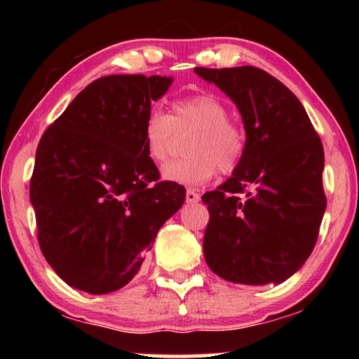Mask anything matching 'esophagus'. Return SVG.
I'll list each match as a JSON object with an SVG mask.
<instances>
[{
	"instance_id": "34e87169",
	"label": "esophagus",
	"mask_w": 359,
	"mask_h": 359,
	"mask_svg": "<svg viewBox=\"0 0 359 359\" xmlns=\"http://www.w3.org/2000/svg\"><path fill=\"white\" fill-rule=\"evenodd\" d=\"M185 199H187L188 204H196L199 199H201V196H199V193H196L194 190H187Z\"/></svg>"
}]
</instances>
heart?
Returning <instances> with one entry per match:
<instances>
[{
  "label": "heart",
  "instance_id": "b5f03b06",
  "mask_svg": "<svg viewBox=\"0 0 359 359\" xmlns=\"http://www.w3.org/2000/svg\"><path fill=\"white\" fill-rule=\"evenodd\" d=\"M228 107L212 95H196L175 101L171 114L154 109L144 121L142 136L147 156L163 163L177 135L191 133L185 145L187 158L168 163L161 175L166 182L198 187L209 182L217 171L231 172L245 151V135L228 120Z\"/></svg>",
  "mask_w": 359,
  "mask_h": 359
}]
</instances>
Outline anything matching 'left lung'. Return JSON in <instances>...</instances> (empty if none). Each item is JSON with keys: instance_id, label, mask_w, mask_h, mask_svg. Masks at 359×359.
<instances>
[{"instance_id": "8db88e82", "label": "left lung", "mask_w": 359, "mask_h": 359, "mask_svg": "<svg viewBox=\"0 0 359 359\" xmlns=\"http://www.w3.org/2000/svg\"><path fill=\"white\" fill-rule=\"evenodd\" d=\"M194 72L234 102L245 130L238 168L201 198L210 214L205 263L233 283H282L301 269L318 238L326 209L323 145L301 101L266 71Z\"/></svg>"}]
</instances>
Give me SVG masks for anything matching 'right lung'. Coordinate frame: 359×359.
I'll list each match as a JSON object with an SVG mask.
<instances>
[{"label":"right lung","mask_w":359,"mask_h":359,"mask_svg":"<svg viewBox=\"0 0 359 359\" xmlns=\"http://www.w3.org/2000/svg\"><path fill=\"white\" fill-rule=\"evenodd\" d=\"M174 79L117 74L87 85L36 150L29 201L47 263L90 294L133 280L185 188L155 182L144 121Z\"/></svg>","instance_id":"right-lung-1"}]
</instances>
